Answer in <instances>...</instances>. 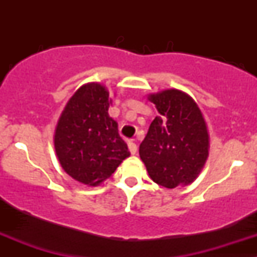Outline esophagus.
I'll use <instances>...</instances> for the list:
<instances>
[{
	"mask_svg": "<svg viewBox=\"0 0 257 257\" xmlns=\"http://www.w3.org/2000/svg\"><path fill=\"white\" fill-rule=\"evenodd\" d=\"M128 149L129 152H131V154H137V150H138V147H137L136 143H133V142H129L128 143Z\"/></svg>",
	"mask_w": 257,
	"mask_h": 257,
	"instance_id": "obj_1",
	"label": "esophagus"
}]
</instances>
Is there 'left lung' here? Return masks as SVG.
<instances>
[{"label": "left lung", "mask_w": 257, "mask_h": 257, "mask_svg": "<svg viewBox=\"0 0 257 257\" xmlns=\"http://www.w3.org/2000/svg\"><path fill=\"white\" fill-rule=\"evenodd\" d=\"M155 116L139 147L141 159L154 183L168 189L193 183L209 157V133L195 100L179 89L148 95Z\"/></svg>", "instance_id": "1"}]
</instances>
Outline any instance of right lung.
Segmentation results:
<instances>
[{"mask_svg": "<svg viewBox=\"0 0 257 257\" xmlns=\"http://www.w3.org/2000/svg\"><path fill=\"white\" fill-rule=\"evenodd\" d=\"M112 99L100 83H87L64 107L54 132V149L64 172L79 183L99 185L131 155L108 114Z\"/></svg>", "mask_w": 257, "mask_h": 257, "instance_id": "add662e5", "label": "right lung"}]
</instances>
